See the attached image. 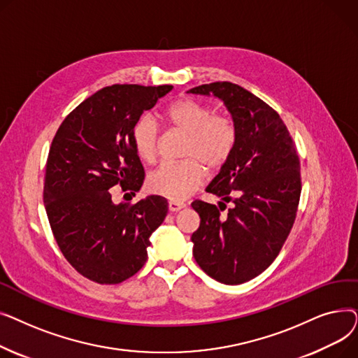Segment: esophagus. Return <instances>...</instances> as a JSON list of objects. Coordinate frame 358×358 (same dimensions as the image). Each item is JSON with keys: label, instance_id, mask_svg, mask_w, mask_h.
Listing matches in <instances>:
<instances>
[{"label": "esophagus", "instance_id": "esophagus-1", "mask_svg": "<svg viewBox=\"0 0 358 358\" xmlns=\"http://www.w3.org/2000/svg\"><path fill=\"white\" fill-rule=\"evenodd\" d=\"M184 203H181V201H174V200H171V201H168V209H169V212H178V210H181L182 208H184Z\"/></svg>", "mask_w": 358, "mask_h": 358}]
</instances>
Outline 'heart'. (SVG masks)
<instances>
[{"label": "heart", "mask_w": 358, "mask_h": 358, "mask_svg": "<svg viewBox=\"0 0 358 358\" xmlns=\"http://www.w3.org/2000/svg\"><path fill=\"white\" fill-rule=\"evenodd\" d=\"M162 119L187 135L181 162L162 164L148 177L150 193L180 201L190 197L203 184L206 168H222L232 155L238 126L227 113H215L213 107L194 99L169 103ZM159 129L149 116L139 119L131 129V145L141 161L154 164L158 155Z\"/></svg>", "instance_id": "1"}]
</instances>
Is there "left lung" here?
I'll use <instances>...</instances> for the list:
<instances>
[{
    "label": "left lung",
    "mask_w": 358,
    "mask_h": 358,
    "mask_svg": "<svg viewBox=\"0 0 358 358\" xmlns=\"http://www.w3.org/2000/svg\"><path fill=\"white\" fill-rule=\"evenodd\" d=\"M190 92L223 100L238 126L232 155L206 189L222 199L219 208L192 203L200 216L193 255L216 281L242 285L270 267L293 228L302 192L299 155L278 113L245 88L217 81Z\"/></svg>",
    "instance_id": "8db88e82"
}]
</instances>
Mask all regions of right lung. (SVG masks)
Masks as SVG:
<instances>
[{
    "mask_svg": "<svg viewBox=\"0 0 358 358\" xmlns=\"http://www.w3.org/2000/svg\"><path fill=\"white\" fill-rule=\"evenodd\" d=\"M173 85L115 84L85 99L65 117L46 161L43 201L56 243L69 264L99 285H119L146 262L149 236L168 203L148 196L111 201V187L135 194L145 171L131 129Z\"/></svg>",
    "mask_w": 358,
    "mask_h": 358,
    "instance_id": "1",
    "label": "right lung"
}]
</instances>
